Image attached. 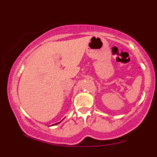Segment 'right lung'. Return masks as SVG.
I'll return each mask as SVG.
<instances>
[{"mask_svg":"<svg viewBox=\"0 0 157 157\" xmlns=\"http://www.w3.org/2000/svg\"><path fill=\"white\" fill-rule=\"evenodd\" d=\"M60 122H57V123H55V124H54V125H57V124L60 123Z\"/></svg>","mask_w":157,"mask_h":157,"instance_id":"right-lung-1","label":"right lung"}]
</instances>
